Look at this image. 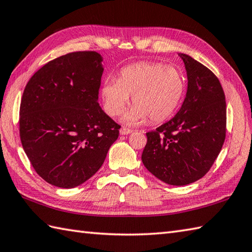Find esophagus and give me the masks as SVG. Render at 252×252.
<instances>
[{"label": "esophagus", "instance_id": "1", "mask_svg": "<svg viewBox=\"0 0 252 252\" xmlns=\"http://www.w3.org/2000/svg\"><path fill=\"white\" fill-rule=\"evenodd\" d=\"M132 129H129V127L126 126H122L120 129V134L121 135H126V134H130V133H132Z\"/></svg>", "mask_w": 252, "mask_h": 252}]
</instances>
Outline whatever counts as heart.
Returning <instances> with one entry per match:
<instances>
[{
  "label": "heart",
  "instance_id": "b5f03b06",
  "mask_svg": "<svg viewBox=\"0 0 252 252\" xmlns=\"http://www.w3.org/2000/svg\"><path fill=\"white\" fill-rule=\"evenodd\" d=\"M185 93V78L178 67L158 62H140L123 68L118 80H107L101 89L109 116L125 110L132 96V110L126 121L137 125L159 123L172 116Z\"/></svg>",
  "mask_w": 252,
  "mask_h": 252
}]
</instances>
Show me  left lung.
<instances>
[{
  "label": "left lung",
  "mask_w": 252,
  "mask_h": 252,
  "mask_svg": "<svg viewBox=\"0 0 252 252\" xmlns=\"http://www.w3.org/2000/svg\"><path fill=\"white\" fill-rule=\"evenodd\" d=\"M187 72V92L172 119L146 133L142 154L146 169L170 185L201 179L220 154L226 135V103L222 85L210 69L180 54Z\"/></svg>",
  "instance_id": "8db88e82"
}]
</instances>
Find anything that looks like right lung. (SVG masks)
<instances>
[{
    "label": "right lung",
    "mask_w": 252,
    "mask_h": 252,
    "mask_svg": "<svg viewBox=\"0 0 252 252\" xmlns=\"http://www.w3.org/2000/svg\"><path fill=\"white\" fill-rule=\"evenodd\" d=\"M103 58L73 52L40 68L19 109L24 151L42 179L62 189L81 185L104 163L120 126L98 104Z\"/></svg>",
    "instance_id": "add662e5"
}]
</instances>
